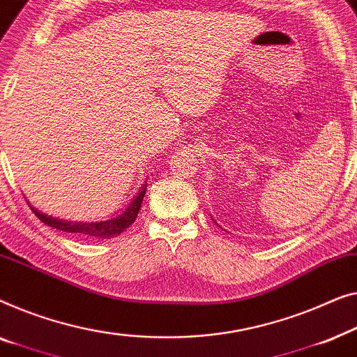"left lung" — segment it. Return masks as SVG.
Masks as SVG:
<instances>
[{
    "mask_svg": "<svg viewBox=\"0 0 357 357\" xmlns=\"http://www.w3.org/2000/svg\"><path fill=\"white\" fill-rule=\"evenodd\" d=\"M212 220H213V218H212ZM213 223H215V225H218L217 222H215V220H213ZM218 227H220V225H218ZM220 228H222V227H220ZM227 233H228V231H227Z\"/></svg>",
    "mask_w": 357,
    "mask_h": 357,
    "instance_id": "8db88e82",
    "label": "left lung"
}]
</instances>
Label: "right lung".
<instances>
[{"label": "right lung", "mask_w": 357, "mask_h": 357, "mask_svg": "<svg viewBox=\"0 0 357 357\" xmlns=\"http://www.w3.org/2000/svg\"><path fill=\"white\" fill-rule=\"evenodd\" d=\"M145 190H147V183L142 184V188L139 189V192L132 199V202L128 204V207L123 210L121 213L114 215V217H109L107 220H97V222H82V220H66V218H58L53 217V215H48L42 212V210L35 208L32 204H27L32 212L37 215L40 222H43L48 227L59 231H66V233L71 234H79L85 236V238H100V239H109L114 238V236L121 234L123 231H126L130 225L135 222V217H137L140 205H142Z\"/></svg>", "instance_id": "right-lung-1"}]
</instances>
